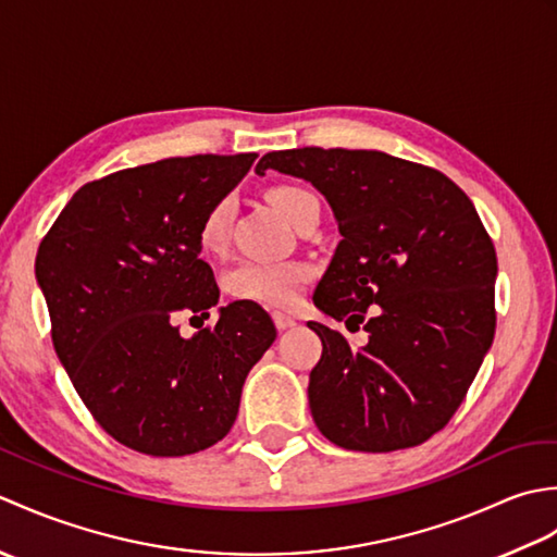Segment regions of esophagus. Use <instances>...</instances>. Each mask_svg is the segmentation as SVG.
Segmentation results:
<instances>
[{"label": "esophagus", "instance_id": "obj_1", "mask_svg": "<svg viewBox=\"0 0 557 557\" xmlns=\"http://www.w3.org/2000/svg\"><path fill=\"white\" fill-rule=\"evenodd\" d=\"M272 321H275V327L280 330V333H285V330H292L294 325H297V321H294V318L287 313H275L272 315Z\"/></svg>", "mask_w": 557, "mask_h": 557}]
</instances>
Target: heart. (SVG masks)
Instances as JSON below:
<instances>
[{
	"label": "heart",
	"mask_w": 557,
	"mask_h": 557,
	"mask_svg": "<svg viewBox=\"0 0 557 557\" xmlns=\"http://www.w3.org/2000/svg\"><path fill=\"white\" fill-rule=\"evenodd\" d=\"M270 200L294 227L321 210L318 198L297 186L272 188ZM236 200L234 196H222L210 206L203 222H200V244L206 251H220L230 239V227L234 220ZM311 270L301 263H270V260H244L227 275V289L232 297L242 301H253L275 309H289L301 299L304 285L309 282Z\"/></svg>",
	"instance_id": "heart-1"
}]
</instances>
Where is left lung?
<instances>
[{
    "mask_svg": "<svg viewBox=\"0 0 557 557\" xmlns=\"http://www.w3.org/2000/svg\"><path fill=\"white\" fill-rule=\"evenodd\" d=\"M313 184L342 242L313 292L315 309L369 342L309 321L323 354L309 407L330 443L393 453L429 441L465 399L495 335L498 258L469 196L437 170L381 150L268 152Z\"/></svg>",
    "mask_w": 557,
    "mask_h": 557,
    "instance_id": "obj_1",
    "label": "left lung"
}]
</instances>
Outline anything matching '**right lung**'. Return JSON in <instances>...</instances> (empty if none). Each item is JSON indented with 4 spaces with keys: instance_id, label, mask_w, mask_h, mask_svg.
Wrapping results in <instances>:
<instances>
[{
    "instance_id": "add662e5",
    "label": "right lung",
    "mask_w": 557,
    "mask_h": 557,
    "mask_svg": "<svg viewBox=\"0 0 557 557\" xmlns=\"http://www.w3.org/2000/svg\"><path fill=\"white\" fill-rule=\"evenodd\" d=\"M256 158H170L90 182L38 248L57 357L96 421L136 453L184 457L222 441L277 337L253 301L220 306L215 327L191 337L176 327L220 299L200 222Z\"/></svg>"
}]
</instances>
